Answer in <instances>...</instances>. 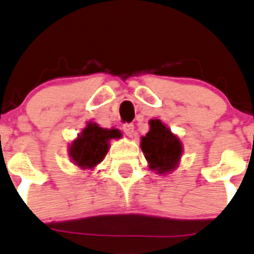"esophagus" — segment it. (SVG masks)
Instances as JSON below:
<instances>
[{"label": "esophagus", "mask_w": 254, "mask_h": 254, "mask_svg": "<svg viewBox=\"0 0 254 254\" xmlns=\"http://www.w3.org/2000/svg\"><path fill=\"white\" fill-rule=\"evenodd\" d=\"M123 130H124V132L127 135V136L131 137L132 135H134V124H131V123H127V124L123 125Z\"/></svg>", "instance_id": "34e87169"}]
</instances>
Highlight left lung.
<instances>
[{
	"label": "left lung",
	"mask_w": 254,
	"mask_h": 254,
	"mask_svg": "<svg viewBox=\"0 0 254 254\" xmlns=\"http://www.w3.org/2000/svg\"><path fill=\"white\" fill-rule=\"evenodd\" d=\"M141 150L150 169L157 174H166L177 166L182 146L179 137L160 120H150V131L141 137Z\"/></svg>",
	"instance_id": "obj_1"
}]
</instances>
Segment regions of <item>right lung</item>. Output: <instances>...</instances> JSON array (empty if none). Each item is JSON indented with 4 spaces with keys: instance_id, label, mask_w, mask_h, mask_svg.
<instances>
[{
    "instance_id": "add662e5",
    "label": "right lung",
    "mask_w": 254,
    "mask_h": 254,
    "mask_svg": "<svg viewBox=\"0 0 254 254\" xmlns=\"http://www.w3.org/2000/svg\"><path fill=\"white\" fill-rule=\"evenodd\" d=\"M122 136L117 129H103L89 123L88 127L70 145L69 154L73 161L83 169H93L103 161L109 150V140Z\"/></svg>"
}]
</instances>
